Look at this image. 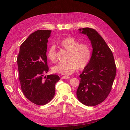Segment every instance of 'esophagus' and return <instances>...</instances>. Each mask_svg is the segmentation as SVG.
I'll return each mask as SVG.
<instances>
[{
    "mask_svg": "<svg viewBox=\"0 0 130 130\" xmlns=\"http://www.w3.org/2000/svg\"><path fill=\"white\" fill-rule=\"evenodd\" d=\"M70 77L69 76H62V79H69Z\"/></svg>",
    "mask_w": 130,
    "mask_h": 130,
    "instance_id": "1",
    "label": "esophagus"
}]
</instances>
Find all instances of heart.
Listing matches in <instances>:
<instances>
[{
    "mask_svg": "<svg viewBox=\"0 0 130 130\" xmlns=\"http://www.w3.org/2000/svg\"><path fill=\"white\" fill-rule=\"evenodd\" d=\"M72 37H67L59 43L61 48L68 52L66 63H58L52 68L55 73L64 75L72 74L78 68L84 69L89 63L92 56V47L88 43H81ZM47 57L53 62L56 59L55 46L52 45L47 51Z\"/></svg>",
    "mask_w": 130,
    "mask_h": 130,
    "instance_id": "1",
    "label": "heart"
}]
</instances>
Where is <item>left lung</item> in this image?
<instances>
[{"mask_svg":"<svg viewBox=\"0 0 130 130\" xmlns=\"http://www.w3.org/2000/svg\"><path fill=\"white\" fill-rule=\"evenodd\" d=\"M78 31L87 35L93 51L91 60L80 75L76 95L82 104L94 106L103 102L111 92L116 66L112 51L96 31L89 27Z\"/></svg>","mask_w":130,"mask_h":130,"instance_id":"obj_1","label":"left lung"}]
</instances>
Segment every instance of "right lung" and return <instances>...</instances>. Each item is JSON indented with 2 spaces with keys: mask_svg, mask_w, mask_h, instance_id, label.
<instances>
[{
  "mask_svg": "<svg viewBox=\"0 0 130 130\" xmlns=\"http://www.w3.org/2000/svg\"><path fill=\"white\" fill-rule=\"evenodd\" d=\"M51 30H39L29 35L21 45L17 57L21 89L27 99L38 105H44L53 99L55 84L60 79L57 75L42 76L48 72L46 49Z\"/></svg>",
  "mask_w": 130,
  "mask_h": 130,
  "instance_id": "obj_1",
  "label": "right lung"
}]
</instances>
